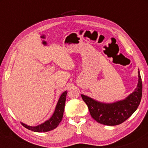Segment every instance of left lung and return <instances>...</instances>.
I'll return each mask as SVG.
<instances>
[{
	"mask_svg": "<svg viewBox=\"0 0 148 148\" xmlns=\"http://www.w3.org/2000/svg\"><path fill=\"white\" fill-rule=\"evenodd\" d=\"M137 87L125 99L113 103H103L81 95L92 118L102 125L114 126L123 123L136 111L142 97V80L138 69Z\"/></svg>",
	"mask_w": 148,
	"mask_h": 148,
	"instance_id": "8db88e82",
	"label": "left lung"
}]
</instances>
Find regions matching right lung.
I'll use <instances>...</instances> for the list:
<instances>
[{
    "label": "right lung",
    "instance_id": "1",
    "mask_svg": "<svg viewBox=\"0 0 148 148\" xmlns=\"http://www.w3.org/2000/svg\"><path fill=\"white\" fill-rule=\"evenodd\" d=\"M67 93V91L66 90L61 95L56 104V106L54 113H53L52 116L48 120L35 127L28 126V125H25V124L23 123H21V125L26 129H28V130H31L35 132H47L56 128L58 126L59 124H60L61 120H62V117H63L64 104H65Z\"/></svg>",
    "mask_w": 148,
    "mask_h": 148
}]
</instances>
